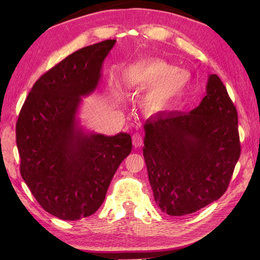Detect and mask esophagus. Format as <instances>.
<instances>
[{
  "label": "esophagus",
  "mask_w": 260,
  "mask_h": 260,
  "mask_svg": "<svg viewBox=\"0 0 260 260\" xmlns=\"http://www.w3.org/2000/svg\"><path fill=\"white\" fill-rule=\"evenodd\" d=\"M132 139H133V145L135 147H141L143 145V136L141 134L136 133V134L133 135Z\"/></svg>",
  "instance_id": "1"
}]
</instances>
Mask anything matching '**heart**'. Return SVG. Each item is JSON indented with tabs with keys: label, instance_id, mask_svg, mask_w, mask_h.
<instances>
[{
	"label": "heart",
	"instance_id": "obj_1",
	"mask_svg": "<svg viewBox=\"0 0 260 260\" xmlns=\"http://www.w3.org/2000/svg\"><path fill=\"white\" fill-rule=\"evenodd\" d=\"M125 79L136 89H146L141 105L148 112L162 113L184 96L191 76L162 59H145L126 70Z\"/></svg>",
	"mask_w": 260,
	"mask_h": 260
}]
</instances>
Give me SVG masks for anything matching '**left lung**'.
<instances>
[{
	"mask_svg": "<svg viewBox=\"0 0 260 260\" xmlns=\"http://www.w3.org/2000/svg\"><path fill=\"white\" fill-rule=\"evenodd\" d=\"M206 92L190 113L158 114L144 124L154 200L172 217L217 201L240 156L237 109L217 75L209 76Z\"/></svg>",
	"mask_w": 260,
	"mask_h": 260,
	"instance_id": "left-lung-1",
	"label": "left lung"
}]
</instances>
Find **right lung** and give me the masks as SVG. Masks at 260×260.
<instances>
[{"instance_id":"add662e5","label":"right lung","mask_w":260,"mask_h":260,"mask_svg":"<svg viewBox=\"0 0 260 260\" xmlns=\"http://www.w3.org/2000/svg\"><path fill=\"white\" fill-rule=\"evenodd\" d=\"M115 42L82 48L42 75L16 121L22 179L39 204L59 219L74 221L95 213L132 151L129 134L93 133L77 117L81 97L96 90Z\"/></svg>"}]
</instances>
